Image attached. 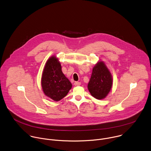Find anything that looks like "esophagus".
<instances>
[{"instance_id":"esophagus-1","label":"esophagus","mask_w":151,"mask_h":151,"mask_svg":"<svg viewBox=\"0 0 151 151\" xmlns=\"http://www.w3.org/2000/svg\"><path fill=\"white\" fill-rule=\"evenodd\" d=\"M81 82H75V83H74V85H75V86H80L81 85Z\"/></svg>"}]
</instances>
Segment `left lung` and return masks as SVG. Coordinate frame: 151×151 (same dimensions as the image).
<instances>
[{
    "label": "left lung",
    "mask_w": 151,
    "mask_h": 151,
    "mask_svg": "<svg viewBox=\"0 0 151 151\" xmlns=\"http://www.w3.org/2000/svg\"><path fill=\"white\" fill-rule=\"evenodd\" d=\"M113 85L112 75L102 61H99L93 68L92 75L88 85L91 95L101 100L105 98Z\"/></svg>",
    "instance_id": "8db88e82"
}]
</instances>
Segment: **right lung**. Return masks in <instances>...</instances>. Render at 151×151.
I'll use <instances>...</instances> for the list:
<instances>
[{"label":"right lung","mask_w":151,"mask_h":151,"mask_svg":"<svg viewBox=\"0 0 151 151\" xmlns=\"http://www.w3.org/2000/svg\"><path fill=\"white\" fill-rule=\"evenodd\" d=\"M41 85L45 95L55 101L66 96L72 85L62 71L58 59L52 56L46 61L41 78Z\"/></svg>","instance_id":"right-lung-1"}]
</instances>
